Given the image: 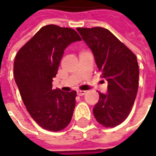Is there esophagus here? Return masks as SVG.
<instances>
[{"label":"esophagus","mask_w":156,"mask_h":156,"mask_svg":"<svg viewBox=\"0 0 156 156\" xmlns=\"http://www.w3.org/2000/svg\"><path fill=\"white\" fill-rule=\"evenodd\" d=\"M77 94H78V96H83L85 94H86V91H82V90H78L77 91Z\"/></svg>","instance_id":"1"}]
</instances>
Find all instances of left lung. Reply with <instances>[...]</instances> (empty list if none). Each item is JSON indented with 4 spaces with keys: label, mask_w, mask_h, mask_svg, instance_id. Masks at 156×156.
Masks as SVG:
<instances>
[{
    "label": "left lung",
    "mask_w": 156,
    "mask_h": 156,
    "mask_svg": "<svg viewBox=\"0 0 156 156\" xmlns=\"http://www.w3.org/2000/svg\"><path fill=\"white\" fill-rule=\"evenodd\" d=\"M77 30L93 51L101 76L108 81V94L99 93L94 115L104 127H115L127 118L136 99L140 75L137 57L108 29Z\"/></svg>",
    "instance_id": "8db88e82"
}]
</instances>
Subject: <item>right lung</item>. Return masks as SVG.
I'll return each mask as SVG.
<instances>
[{
	"label": "right lung",
	"mask_w": 156,
	"mask_h": 156,
	"mask_svg": "<svg viewBox=\"0 0 156 156\" xmlns=\"http://www.w3.org/2000/svg\"><path fill=\"white\" fill-rule=\"evenodd\" d=\"M81 41L71 28L43 26L16 55L15 81L32 119L45 130L58 132L69 124L76 105V91L52 89L64 49Z\"/></svg>",
	"instance_id": "add662e5"
}]
</instances>
